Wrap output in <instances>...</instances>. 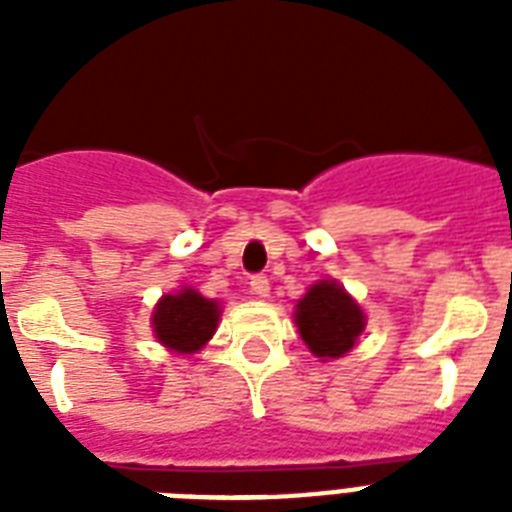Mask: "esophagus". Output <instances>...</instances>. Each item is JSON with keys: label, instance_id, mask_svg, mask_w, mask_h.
<instances>
[{"label": "esophagus", "instance_id": "obj_1", "mask_svg": "<svg viewBox=\"0 0 512 512\" xmlns=\"http://www.w3.org/2000/svg\"><path fill=\"white\" fill-rule=\"evenodd\" d=\"M249 289H252V295L268 297V292H271V281H268V276H252Z\"/></svg>", "mask_w": 512, "mask_h": 512}]
</instances>
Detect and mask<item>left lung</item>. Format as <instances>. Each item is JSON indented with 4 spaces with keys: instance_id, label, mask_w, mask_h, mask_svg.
Wrapping results in <instances>:
<instances>
[{
    "instance_id": "obj_1",
    "label": "left lung",
    "mask_w": 512,
    "mask_h": 512,
    "mask_svg": "<svg viewBox=\"0 0 512 512\" xmlns=\"http://www.w3.org/2000/svg\"><path fill=\"white\" fill-rule=\"evenodd\" d=\"M295 324L313 356H345L366 327L361 305L337 284L316 281L295 308Z\"/></svg>"
}]
</instances>
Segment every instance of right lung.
I'll use <instances>...</instances> for the list:
<instances>
[{
	"label": "right lung",
	"mask_w": 512,
	"mask_h": 512,
	"mask_svg": "<svg viewBox=\"0 0 512 512\" xmlns=\"http://www.w3.org/2000/svg\"><path fill=\"white\" fill-rule=\"evenodd\" d=\"M217 321H220V305L201 297L196 289L183 287L156 303L151 327L156 340L172 353H196L212 340Z\"/></svg>",
	"instance_id": "right-lung-1"
}]
</instances>
